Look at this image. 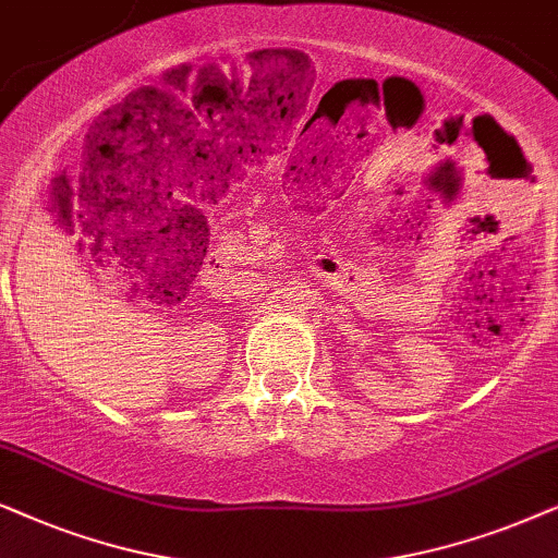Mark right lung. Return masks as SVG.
<instances>
[{"label": "right lung", "instance_id": "right-lung-1", "mask_svg": "<svg viewBox=\"0 0 558 558\" xmlns=\"http://www.w3.org/2000/svg\"><path fill=\"white\" fill-rule=\"evenodd\" d=\"M204 252H206V250H204Z\"/></svg>", "mask_w": 558, "mask_h": 558}]
</instances>
